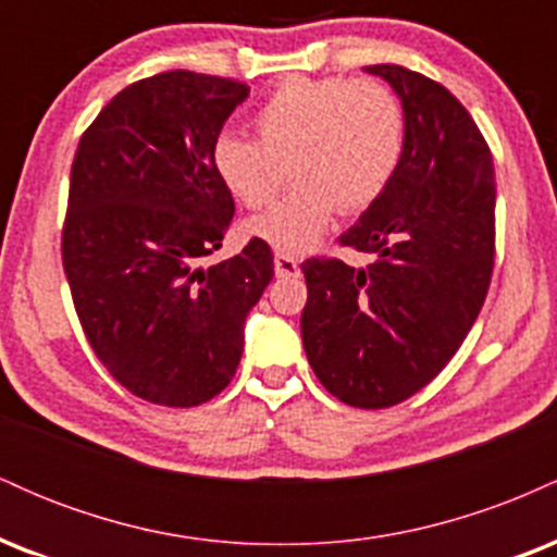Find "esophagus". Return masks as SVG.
Segmentation results:
<instances>
[{"mask_svg":"<svg viewBox=\"0 0 557 557\" xmlns=\"http://www.w3.org/2000/svg\"><path fill=\"white\" fill-rule=\"evenodd\" d=\"M274 274H277V277H298L300 274L298 261L287 257V253H277V257H274Z\"/></svg>","mask_w":557,"mask_h":557,"instance_id":"34e87169","label":"esophagus"}]
</instances>
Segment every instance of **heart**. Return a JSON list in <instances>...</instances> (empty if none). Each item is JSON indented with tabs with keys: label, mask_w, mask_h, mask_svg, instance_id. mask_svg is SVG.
I'll use <instances>...</instances> for the list:
<instances>
[{
	"label": "heart",
	"mask_w": 557,
	"mask_h": 557,
	"mask_svg": "<svg viewBox=\"0 0 557 557\" xmlns=\"http://www.w3.org/2000/svg\"><path fill=\"white\" fill-rule=\"evenodd\" d=\"M257 138L222 133L212 159L225 188L259 209L290 168L293 188L248 233L300 257L327 233L337 209L354 214L385 194L406 144L400 101L376 81L287 78L257 112Z\"/></svg>",
	"instance_id": "obj_1"
}]
</instances>
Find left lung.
<instances>
[{"label": "left lung", "mask_w": 557, "mask_h": 557, "mask_svg": "<svg viewBox=\"0 0 557 557\" xmlns=\"http://www.w3.org/2000/svg\"><path fill=\"white\" fill-rule=\"evenodd\" d=\"M400 96L406 144L393 181L341 246L374 253L363 270L311 257L306 359L354 408L398 406L445 369L487 298L495 267L490 146L445 86L400 65H369Z\"/></svg>", "instance_id": "1"}]
</instances>
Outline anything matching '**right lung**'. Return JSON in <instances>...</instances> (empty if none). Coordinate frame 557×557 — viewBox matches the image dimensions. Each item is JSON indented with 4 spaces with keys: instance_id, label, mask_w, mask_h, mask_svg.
Masks as SVG:
<instances>
[{
    "instance_id": "add662e5",
    "label": "right lung",
    "mask_w": 557,
    "mask_h": 557,
    "mask_svg": "<svg viewBox=\"0 0 557 557\" xmlns=\"http://www.w3.org/2000/svg\"><path fill=\"white\" fill-rule=\"evenodd\" d=\"M246 96V83L194 70L133 83L86 127L70 170L62 267L81 327L107 372L157 406H201L230 385L274 277L259 238L198 267L235 214L212 151Z\"/></svg>"
}]
</instances>
